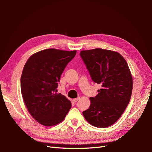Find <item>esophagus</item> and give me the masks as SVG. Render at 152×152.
<instances>
[{
    "instance_id": "obj_1",
    "label": "esophagus",
    "mask_w": 152,
    "mask_h": 152,
    "mask_svg": "<svg viewBox=\"0 0 152 152\" xmlns=\"http://www.w3.org/2000/svg\"><path fill=\"white\" fill-rule=\"evenodd\" d=\"M79 99H80V98H79H79H77L73 99V102H74V103H76V102H78V101L79 100Z\"/></svg>"
}]
</instances>
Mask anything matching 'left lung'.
I'll return each instance as SVG.
<instances>
[{
  "label": "left lung",
  "instance_id": "1",
  "mask_svg": "<svg viewBox=\"0 0 152 152\" xmlns=\"http://www.w3.org/2000/svg\"><path fill=\"white\" fill-rule=\"evenodd\" d=\"M82 60L92 80L102 88L90 98L89 108L82 113L92 126L104 128L112 126L124 113L129 103L132 77L122 55L113 50L96 48L81 50Z\"/></svg>",
  "mask_w": 152,
  "mask_h": 152
}]
</instances>
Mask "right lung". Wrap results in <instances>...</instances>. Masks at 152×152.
I'll return each mask as SVG.
<instances>
[{
	"label": "right lung",
	"instance_id": "add662e5",
	"mask_svg": "<svg viewBox=\"0 0 152 152\" xmlns=\"http://www.w3.org/2000/svg\"><path fill=\"white\" fill-rule=\"evenodd\" d=\"M77 51L47 49L34 54L26 62L21 77V91L29 113L45 126L61 122L72 103L57 93L58 82Z\"/></svg>",
	"mask_w": 152,
	"mask_h": 152
}]
</instances>
